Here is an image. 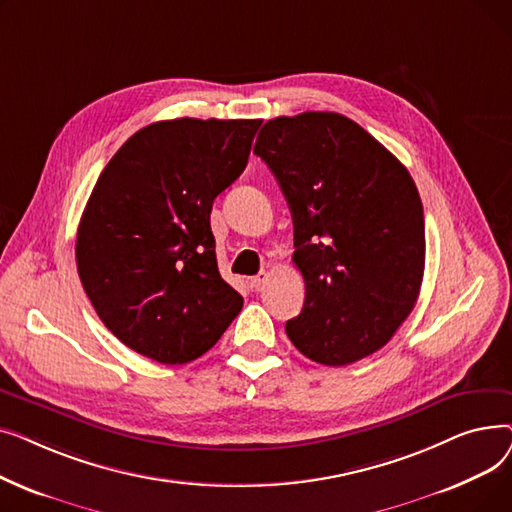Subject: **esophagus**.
<instances>
[{
	"mask_svg": "<svg viewBox=\"0 0 512 512\" xmlns=\"http://www.w3.org/2000/svg\"><path fill=\"white\" fill-rule=\"evenodd\" d=\"M267 280H270V274L261 272V274H257V276H253V278H249V286H251L253 290H259Z\"/></svg>",
	"mask_w": 512,
	"mask_h": 512,
	"instance_id": "esophagus-1",
	"label": "esophagus"
}]
</instances>
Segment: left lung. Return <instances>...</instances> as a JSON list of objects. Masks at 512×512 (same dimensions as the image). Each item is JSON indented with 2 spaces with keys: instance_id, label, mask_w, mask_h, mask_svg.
<instances>
[{
  "instance_id": "1",
  "label": "left lung",
  "mask_w": 512,
  "mask_h": 512,
  "mask_svg": "<svg viewBox=\"0 0 512 512\" xmlns=\"http://www.w3.org/2000/svg\"><path fill=\"white\" fill-rule=\"evenodd\" d=\"M253 153L282 188L294 224L303 311L286 321L299 351L351 365L394 336L413 311L425 267L423 205L409 170L351 118L280 116Z\"/></svg>"
}]
</instances>
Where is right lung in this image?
<instances>
[{
  "instance_id": "1",
  "label": "right lung",
  "mask_w": 512,
  "mask_h": 512,
  "mask_svg": "<svg viewBox=\"0 0 512 512\" xmlns=\"http://www.w3.org/2000/svg\"><path fill=\"white\" fill-rule=\"evenodd\" d=\"M261 120H161L134 132L93 188L76 234L99 319L164 365L205 355L242 309L220 276L213 199L247 168Z\"/></svg>"
}]
</instances>
